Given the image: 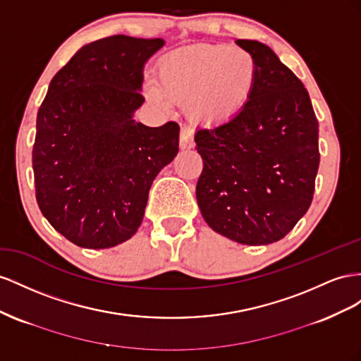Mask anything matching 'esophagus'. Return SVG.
Listing matches in <instances>:
<instances>
[{"label":"esophagus","instance_id":"obj_1","mask_svg":"<svg viewBox=\"0 0 361 361\" xmlns=\"http://www.w3.org/2000/svg\"><path fill=\"white\" fill-rule=\"evenodd\" d=\"M195 145L193 140V128L189 126L181 127L180 131V148L181 149H190Z\"/></svg>","mask_w":361,"mask_h":361}]
</instances>
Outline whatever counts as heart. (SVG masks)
<instances>
[{
  "label": "heart",
  "instance_id": "heart-1",
  "mask_svg": "<svg viewBox=\"0 0 361 361\" xmlns=\"http://www.w3.org/2000/svg\"><path fill=\"white\" fill-rule=\"evenodd\" d=\"M259 80L248 51L226 45H197L173 51L159 65V83L149 80L147 97L163 109L186 102L192 121L209 127L230 123L248 107Z\"/></svg>",
  "mask_w": 361,
  "mask_h": 361
}]
</instances>
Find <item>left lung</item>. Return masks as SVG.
I'll list each match as a JSON object with an SVG mask.
<instances>
[{
  "label": "left lung",
  "mask_w": 361,
  "mask_h": 361,
  "mask_svg": "<svg viewBox=\"0 0 361 361\" xmlns=\"http://www.w3.org/2000/svg\"><path fill=\"white\" fill-rule=\"evenodd\" d=\"M257 61L254 97L221 127L195 133L204 168L197 201L204 221L243 245L283 239L310 207L319 168V123L308 92L259 40H235Z\"/></svg>",
  "instance_id": "left-lung-1"
}]
</instances>
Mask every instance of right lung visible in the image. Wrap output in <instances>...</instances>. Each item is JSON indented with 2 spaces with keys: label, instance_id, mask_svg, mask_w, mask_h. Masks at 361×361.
Segmentation results:
<instances>
[{
  "label": "right lung",
  "instance_id": "1",
  "mask_svg": "<svg viewBox=\"0 0 361 361\" xmlns=\"http://www.w3.org/2000/svg\"><path fill=\"white\" fill-rule=\"evenodd\" d=\"M164 40L116 35L81 47L53 77L37 111L36 200L47 221L87 250L131 239L151 184L178 154V123L135 113L145 63Z\"/></svg>",
  "mask_w": 361,
  "mask_h": 361
}]
</instances>
